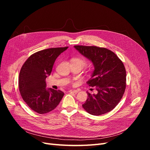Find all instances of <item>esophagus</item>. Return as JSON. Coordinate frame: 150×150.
I'll return each mask as SVG.
<instances>
[{
  "mask_svg": "<svg viewBox=\"0 0 150 150\" xmlns=\"http://www.w3.org/2000/svg\"><path fill=\"white\" fill-rule=\"evenodd\" d=\"M69 92H71V93H75V94H77L78 93V92H79V91L78 90H69Z\"/></svg>",
  "mask_w": 150,
  "mask_h": 150,
  "instance_id": "obj_1",
  "label": "esophagus"
}]
</instances>
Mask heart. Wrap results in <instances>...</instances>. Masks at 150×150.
<instances>
[{
	"instance_id": "heart-1",
	"label": "heart",
	"mask_w": 150,
	"mask_h": 150,
	"mask_svg": "<svg viewBox=\"0 0 150 150\" xmlns=\"http://www.w3.org/2000/svg\"><path fill=\"white\" fill-rule=\"evenodd\" d=\"M72 63H77V64H79L81 67H83L87 64L86 59L83 57H74L72 59Z\"/></svg>"
}]
</instances>
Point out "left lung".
Returning a JSON list of instances; mask_svg holds the SVG:
<instances>
[{"mask_svg": "<svg viewBox=\"0 0 150 150\" xmlns=\"http://www.w3.org/2000/svg\"><path fill=\"white\" fill-rule=\"evenodd\" d=\"M92 61L94 71L87 84L96 88V94L88 93L83 108L91 115L99 116L112 110L120 103L125 91L126 73L123 63L116 54L106 48L74 46Z\"/></svg>", "mask_w": 150, "mask_h": 150, "instance_id": "left-lung-1", "label": "left lung"}]
</instances>
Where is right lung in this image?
Segmentation results:
<instances>
[{
  "label": "right lung",
  "instance_id": "obj_1",
  "mask_svg": "<svg viewBox=\"0 0 150 150\" xmlns=\"http://www.w3.org/2000/svg\"><path fill=\"white\" fill-rule=\"evenodd\" d=\"M67 48H49L35 52L21 67L19 76L21 95L31 110L39 114L54 110L64 96L60 90L47 89L45 80L51 74L57 57Z\"/></svg>",
  "mask_w": 150,
  "mask_h": 150
}]
</instances>
